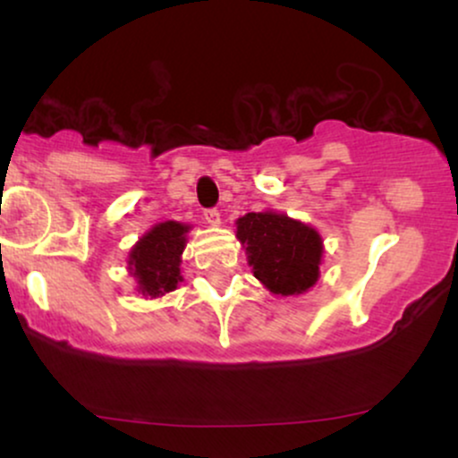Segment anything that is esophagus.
I'll return each instance as SVG.
<instances>
[{
  "mask_svg": "<svg viewBox=\"0 0 458 458\" xmlns=\"http://www.w3.org/2000/svg\"><path fill=\"white\" fill-rule=\"evenodd\" d=\"M204 219H207L211 225H217L219 222H222V219H219L217 208H207V211H204Z\"/></svg>",
  "mask_w": 458,
  "mask_h": 458,
  "instance_id": "obj_1",
  "label": "esophagus"
}]
</instances>
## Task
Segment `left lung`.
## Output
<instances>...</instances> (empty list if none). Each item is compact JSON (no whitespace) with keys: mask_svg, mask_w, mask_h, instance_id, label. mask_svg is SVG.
<instances>
[{"mask_svg":"<svg viewBox=\"0 0 458 458\" xmlns=\"http://www.w3.org/2000/svg\"><path fill=\"white\" fill-rule=\"evenodd\" d=\"M254 276L276 295H299L318 280L320 236L280 213H247L236 222Z\"/></svg>","mask_w":458,"mask_h":458,"instance_id":"1","label":"left lung"}]
</instances>
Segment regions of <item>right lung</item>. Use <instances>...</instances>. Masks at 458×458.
I'll return each instance as SVG.
<instances>
[{"mask_svg":"<svg viewBox=\"0 0 458 458\" xmlns=\"http://www.w3.org/2000/svg\"><path fill=\"white\" fill-rule=\"evenodd\" d=\"M187 225L165 222L155 225L140 239L131 251V271L138 277L140 291L148 297H159L174 291L181 277V254L185 250Z\"/></svg>","mask_w":458,"mask_h":458,"instance_id":"1","label":"right lung"}]
</instances>
